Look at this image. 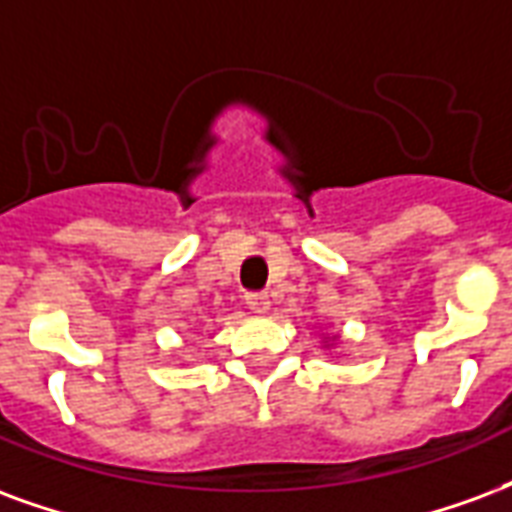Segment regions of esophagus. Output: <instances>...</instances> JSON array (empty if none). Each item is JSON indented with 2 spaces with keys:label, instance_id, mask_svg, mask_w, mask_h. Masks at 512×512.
I'll use <instances>...</instances> for the list:
<instances>
[{
  "label": "esophagus",
  "instance_id": "esophagus-1",
  "mask_svg": "<svg viewBox=\"0 0 512 512\" xmlns=\"http://www.w3.org/2000/svg\"><path fill=\"white\" fill-rule=\"evenodd\" d=\"M244 301L255 314H266L271 309V301H268L266 293H246Z\"/></svg>",
  "mask_w": 512,
  "mask_h": 512
}]
</instances>
